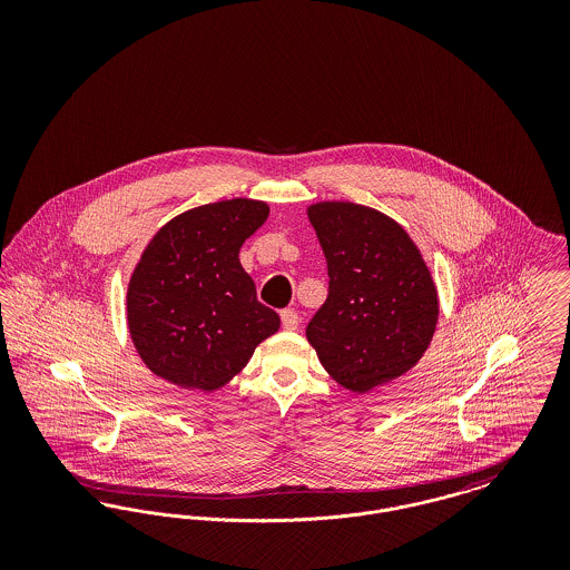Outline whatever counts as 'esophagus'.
<instances>
[{"instance_id":"obj_1","label":"esophagus","mask_w":570,"mask_h":570,"mask_svg":"<svg viewBox=\"0 0 570 570\" xmlns=\"http://www.w3.org/2000/svg\"><path fill=\"white\" fill-rule=\"evenodd\" d=\"M279 318H282V326H284L286 331H295L298 326V316L293 309H284V312L279 314Z\"/></svg>"}]
</instances>
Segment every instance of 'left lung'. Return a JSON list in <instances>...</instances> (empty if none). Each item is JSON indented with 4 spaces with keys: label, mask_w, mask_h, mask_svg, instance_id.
<instances>
[{
    "label": "left lung",
    "mask_w": 570,
    "mask_h": 570,
    "mask_svg": "<svg viewBox=\"0 0 570 570\" xmlns=\"http://www.w3.org/2000/svg\"><path fill=\"white\" fill-rule=\"evenodd\" d=\"M325 252L328 297L305 328L328 376L353 393L400 379L425 354L438 291L406 230L372 207H307Z\"/></svg>",
    "instance_id": "8db88e82"
}]
</instances>
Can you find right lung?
<instances>
[{"instance_id":"right-lung-1","label":"right lung","mask_w":570,"mask_h":570,"mask_svg":"<svg viewBox=\"0 0 570 570\" xmlns=\"http://www.w3.org/2000/svg\"><path fill=\"white\" fill-rule=\"evenodd\" d=\"M267 216L269 205L252 198L200 205L166 222L142 249L126 312L136 353L156 376L212 393L279 328L239 263Z\"/></svg>"}]
</instances>
